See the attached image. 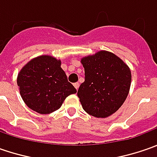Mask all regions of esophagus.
Returning a JSON list of instances; mask_svg holds the SVG:
<instances>
[{
	"instance_id": "esophagus-1",
	"label": "esophagus",
	"mask_w": 157,
	"mask_h": 157,
	"mask_svg": "<svg viewBox=\"0 0 157 157\" xmlns=\"http://www.w3.org/2000/svg\"><path fill=\"white\" fill-rule=\"evenodd\" d=\"M73 86H74V87L78 90V87H79V83H78V82H76V83H74L73 84Z\"/></svg>"
}]
</instances>
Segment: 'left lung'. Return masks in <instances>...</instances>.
I'll use <instances>...</instances> for the list:
<instances>
[{
    "instance_id": "8db88e82",
    "label": "left lung",
    "mask_w": 157,
    "mask_h": 157,
    "mask_svg": "<svg viewBox=\"0 0 157 157\" xmlns=\"http://www.w3.org/2000/svg\"><path fill=\"white\" fill-rule=\"evenodd\" d=\"M85 81L78 90L82 107L90 115L105 118L117 111L128 97L131 71L111 52H97L81 59Z\"/></svg>"
}]
</instances>
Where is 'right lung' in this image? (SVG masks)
<instances>
[{
    "instance_id": "1",
    "label": "right lung",
    "mask_w": 157,
    "mask_h": 157,
    "mask_svg": "<svg viewBox=\"0 0 157 157\" xmlns=\"http://www.w3.org/2000/svg\"><path fill=\"white\" fill-rule=\"evenodd\" d=\"M17 86L25 104L42 114L59 109L66 97L77 93L61 68V61L51 56L30 60L19 72Z\"/></svg>"
}]
</instances>
